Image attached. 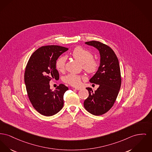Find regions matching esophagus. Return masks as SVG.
<instances>
[{
    "label": "esophagus",
    "instance_id": "esophagus-1",
    "mask_svg": "<svg viewBox=\"0 0 152 152\" xmlns=\"http://www.w3.org/2000/svg\"><path fill=\"white\" fill-rule=\"evenodd\" d=\"M75 89H76V90H80L81 88H80V87H76V88H75Z\"/></svg>",
    "mask_w": 152,
    "mask_h": 152
}]
</instances>
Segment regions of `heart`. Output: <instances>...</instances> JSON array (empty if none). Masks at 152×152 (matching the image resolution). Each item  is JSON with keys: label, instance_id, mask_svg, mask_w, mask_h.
<instances>
[{"label": "heart", "instance_id": "heart-1", "mask_svg": "<svg viewBox=\"0 0 152 152\" xmlns=\"http://www.w3.org/2000/svg\"><path fill=\"white\" fill-rule=\"evenodd\" d=\"M72 57L82 64L83 69L89 74L95 73L98 70L99 63L98 60L93 58V54L88 50L78 46L75 48L70 54ZM66 58L65 57H60L56 61V68L58 72H62L65 69ZM83 77L77 74L69 73L63 77V80L65 83L74 87L80 85Z\"/></svg>", "mask_w": 152, "mask_h": 152}]
</instances>
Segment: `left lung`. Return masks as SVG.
Listing matches in <instances>:
<instances>
[{"mask_svg":"<svg viewBox=\"0 0 152 152\" xmlns=\"http://www.w3.org/2000/svg\"><path fill=\"white\" fill-rule=\"evenodd\" d=\"M85 43L97 48L100 54L98 70L89 80L99 87L95 91L86 88L89 96L84 102V106L88 112L99 116L108 112L116 100L122 81L120 66L116 54L108 45L96 41Z\"/></svg>","mask_w":152,"mask_h":152,"instance_id":"8db88e82","label":"left lung"}]
</instances>
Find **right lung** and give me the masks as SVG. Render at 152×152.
<instances>
[{"label": "right lung", "instance_id": "obj_1", "mask_svg": "<svg viewBox=\"0 0 152 152\" xmlns=\"http://www.w3.org/2000/svg\"><path fill=\"white\" fill-rule=\"evenodd\" d=\"M68 50L58 45L43 46L32 54L27 62L24 75L27 95L33 107L41 115H53L63 107L64 94L68 87L61 84L52 91L49 82L59 79L56 63Z\"/></svg>", "mask_w": 152, "mask_h": 152}]
</instances>
